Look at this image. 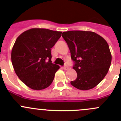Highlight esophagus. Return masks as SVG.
<instances>
[{
	"instance_id": "esophagus-1",
	"label": "esophagus",
	"mask_w": 121,
	"mask_h": 121,
	"mask_svg": "<svg viewBox=\"0 0 121 121\" xmlns=\"http://www.w3.org/2000/svg\"><path fill=\"white\" fill-rule=\"evenodd\" d=\"M68 65L66 64V63H65V64H64V69L66 70V69H68Z\"/></svg>"
}]
</instances>
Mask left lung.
<instances>
[{
  "instance_id": "left-lung-1",
  "label": "left lung",
  "mask_w": 121,
  "mask_h": 121,
  "mask_svg": "<svg viewBox=\"0 0 121 121\" xmlns=\"http://www.w3.org/2000/svg\"><path fill=\"white\" fill-rule=\"evenodd\" d=\"M74 63L77 77L70 83L81 90L97 86L105 77L110 67L112 56L104 38L92 31L73 30L63 32Z\"/></svg>"
}]
</instances>
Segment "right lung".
I'll use <instances>...</instances> for the list:
<instances>
[{
    "label": "right lung",
    "mask_w": 121,
    "mask_h": 121,
    "mask_svg": "<svg viewBox=\"0 0 121 121\" xmlns=\"http://www.w3.org/2000/svg\"><path fill=\"white\" fill-rule=\"evenodd\" d=\"M61 31L31 29L16 40L12 51V63L16 74L30 88L41 90L50 86L60 68L52 61L51 48Z\"/></svg>",
    "instance_id": "1"
}]
</instances>
